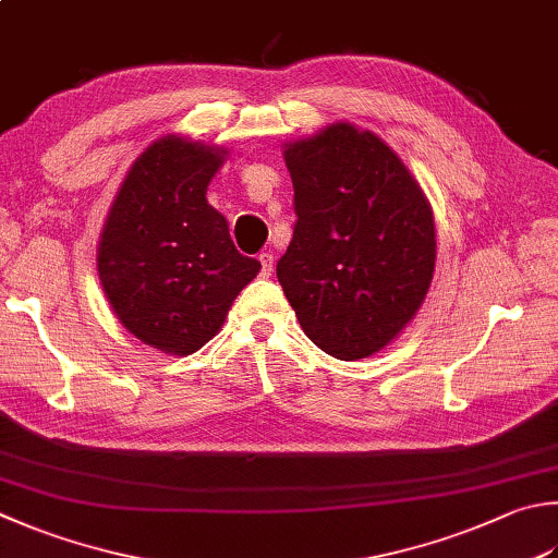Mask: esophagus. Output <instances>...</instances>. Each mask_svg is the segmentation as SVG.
Wrapping results in <instances>:
<instances>
[{
  "instance_id": "34e87169",
  "label": "esophagus",
  "mask_w": 558,
  "mask_h": 558,
  "mask_svg": "<svg viewBox=\"0 0 558 558\" xmlns=\"http://www.w3.org/2000/svg\"><path fill=\"white\" fill-rule=\"evenodd\" d=\"M259 262H262V277H271V271H275V255H271V252H259Z\"/></svg>"
}]
</instances>
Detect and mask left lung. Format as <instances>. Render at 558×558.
<instances>
[{"mask_svg":"<svg viewBox=\"0 0 558 558\" xmlns=\"http://www.w3.org/2000/svg\"><path fill=\"white\" fill-rule=\"evenodd\" d=\"M296 226L277 279L303 332L335 360L398 338L435 275V218L423 189L372 131L340 121L283 150Z\"/></svg>","mask_w":558,"mask_h":558,"instance_id":"8db88e82","label":"left lung"}]
</instances>
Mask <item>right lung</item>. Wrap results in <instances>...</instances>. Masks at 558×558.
Wrapping results in <instances>:
<instances>
[{"mask_svg": "<svg viewBox=\"0 0 558 558\" xmlns=\"http://www.w3.org/2000/svg\"><path fill=\"white\" fill-rule=\"evenodd\" d=\"M226 148L165 135L131 165L104 223L97 269L116 318L165 354H192L220 330L259 262L240 255L206 202Z\"/></svg>", "mask_w": 558, "mask_h": 558, "instance_id": "1", "label": "right lung"}]
</instances>
